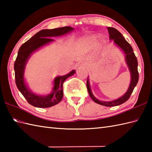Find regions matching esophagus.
Wrapping results in <instances>:
<instances>
[{"instance_id": "34e87169", "label": "esophagus", "mask_w": 152, "mask_h": 152, "mask_svg": "<svg viewBox=\"0 0 152 152\" xmlns=\"http://www.w3.org/2000/svg\"><path fill=\"white\" fill-rule=\"evenodd\" d=\"M83 64H84V63H82L81 64H80V65H83Z\"/></svg>"}]
</instances>
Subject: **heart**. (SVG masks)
<instances>
[{
  "label": "heart",
  "mask_w": 152,
  "mask_h": 152,
  "mask_svg": "<svg viewBox=\"0 0 152 152\" xmlns=\"http://www.w3.org/2000/svg\"><path fill=\"white\" fill-rule=\"evenodd\" d=\"M98 36L96 34H91L87 35V36L83 37L80 39L79 42L85 45L87 47L91 48L95 46L96 42V40L98 39Z\"/></svg>",
  "instance_id": "b5f03b06"
}]
</instances>
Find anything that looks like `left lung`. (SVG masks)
<instances>
[{
	"instance_id": "left-lung-1",
	"label": "left lung",
	"mask_w": 152,
	"mask_h": 152,
	"mask_svg": "<svg viewBox=\"0 0 152 152\" xmlns=\"http://www.w3.org/2000/svg\"><path fill=\"white\" fill-rule=\"evenodd\" d=\"M108 33L110 35V40H113L114 44L123 51L125 56V63L129 68L131 74V82L127 91L125 94L117 99L110 101H102L96 99L92 93L91 88H90L89 78L87 80V88L90 97L95 102L105 106H115L120 105L126 102L129 99L131 93L137 86L138 81V61L133 48L131 45L125 39L124 36L116 28L114 27H108Z\"/></svg>"
}]
</instances>
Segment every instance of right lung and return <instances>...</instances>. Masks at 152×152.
I'll use <instances>...</instances> for the list:
<instances>
[{"label": "right lung", "mask_w": 152, "mask_h": 152, "mask_svg": "<svg viewBox=\"0 0 152 152\" xmlns=\"http://www.w3.org/2000/svg\"><path fill=\"white\" fill-rule=\"evenodd\" d=\"M74 29L71 27H64L53 29L41 30L19 48L14 63L15 83L19 91L30 104L38 108H49L58 104L62 100L63 83L69 77L75 74V70H72L66 75L56 77L53 82L52 91L47 95H40L32 91L25 83V69L28 60L34 51L54 41L51 37L63 36L70 33Z\"/></svg>", "instance_id": "right-lung-1"}]
</instances>
